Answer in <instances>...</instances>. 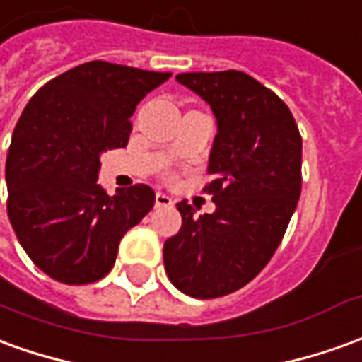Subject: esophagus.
<instances>
[{"label": "esophagus", "mask_w": 362, "mask_h": 362, "mask_svg": "<svg viewBox=\"0 0 362 362\" xmlns=\"http://www.w3.org/2000/svg\"><path fill=\"white\" fill-rule=\"evenodd\" d=\"M156 205L157 206H171L173 205V199L165 193H161V191H157L156 193Z\"/></svg>", "instance_id": "1"}]
</instances>
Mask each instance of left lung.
<instances>
[{
  "label": "left lung",
  "mask_w": 362,
  "mask_h": 362,
  "mask_svg": "<svg viewBox=\"0 0 362 362\" xmlns=\"http://www.w3.org/2000/svg\"><path fill=\"white\" fill-rule=\"evenodd\" d=\"M177 82L216 118L205 187L216 209L197 216L177 203L183 224L163 244L171 284L211 300L254 280L280 246L301 193V136L290 108L240 71L185 72Z\"/></svg>",
  "instance_id": "8db88e82"
}]
</instances>
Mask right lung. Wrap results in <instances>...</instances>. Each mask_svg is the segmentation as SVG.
Wrapping results in <instances>:
<instances>
[{
    "label": "right lung",
    "instance_id": "add662e5",
    "mask_svg": "<svg viewBox=\"0 0 362 362\" xmlns=\"http://www.w3.org/2000/svg\"><path fill=\"white\" fill-rule=\"evenodd\" d=\"M169 76L84 62L25 106L5 161L7 214L27 256L52 280L81 286L104 278L124 234L153 209L151 187L108 195L98 171L104 151L128 146L136 106Z\"/></svg>",
    "mask_w": 362,
    "mask_h": 362
}]
</instances>
